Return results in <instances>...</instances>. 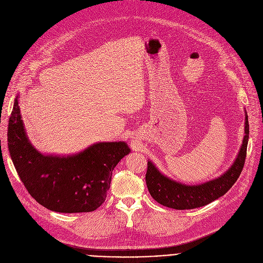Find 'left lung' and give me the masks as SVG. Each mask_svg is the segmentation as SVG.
<instances>
[{
    "label": "left lung",
    "mask_w": 263,
    "mask_h": 263,
    "mask_svg": "<svg viewBox=\"0 0 263 263\" xmlns=\"http://www.w3.org/2000/svg\"><path fill=\"white\" fill-rule=\"evenodd\" d=\"M249 140V121L246 115L245 137L233 165L222 176L200 185H186L163 176L151 161H147L145 182L153 199L159 204L177 210L205 206L226 194L237 181L246 161Z\"/></svg>",
    "instance_id": "8db88e82"
}]
</instances>
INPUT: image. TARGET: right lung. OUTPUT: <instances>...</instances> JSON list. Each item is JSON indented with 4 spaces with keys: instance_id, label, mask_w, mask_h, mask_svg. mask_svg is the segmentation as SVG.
I'll list each match as a JSON object with an SVG mask.
<instances>
[{
    "instance_id": "1",
    "label": "right lung",
    "mask_w": 263,
    "mask_h": 263,
    "mask_svg": "<svg viewBox=\"0 0 263 263\" xmlns=\"http://www.w3.org/2000/svg\"><path fill=\"white\" fill-rule=\"evenodd\" d=\"M8 148L21 181L44 207L62 213L90 212L106 200L112 171L129 154L124 141L98 142L69 156L45 155L25 133L17 99L8 124Z\"/></svg>"
}]
</instances>
